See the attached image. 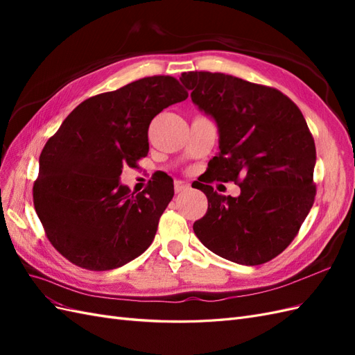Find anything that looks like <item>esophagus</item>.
I'll list each match as a JSON object with an SVG mask.
<instances>
[{
	"label": "esophagus",
	"mask_w": 355,
	"mask_h": 355,
	"mask_svg": "<svg viewBox=\"0 0 355 355\" xmlns=\"http://www.w3.org/2000/svg\"><path fill=\"white\" fill-rule=\"evenodd\" d=\"M189 188V185L184 180H175V191L176 192H182V191H187Z\"/></svg>",
	"instance_id": "34e87169"
}]
</instances>
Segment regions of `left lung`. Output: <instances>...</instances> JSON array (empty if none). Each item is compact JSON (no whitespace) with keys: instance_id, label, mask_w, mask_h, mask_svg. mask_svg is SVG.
<instances>
[{"instance_id":"8db88e82","label":"left lung","mask_w":355,"mask_h":355,"mask_svg":"<svg viewBox=\"0 0 355 355\" xmlns=\"http://www.w3.org/2000/svg\"><path fill=\"white\" fill-rule=\"evenodd\" d=\"M198 108L219 127L218 157L209 178L234 182L239 197L210 185L207 213L194 232L209 250L241 265L274 259L297 235L314 204L315 144L305 118L284 93L220 72H182Z\"/></svg>"}]
</instances>
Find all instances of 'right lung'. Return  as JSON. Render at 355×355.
Listing matches in <instances>:
<instances>
[{"label":"right lung","instance_id":"right-lung-1","mask_svg":"<svg viewBox=\"0 0 355 355\" xmlns=\"http://www.w3.org/2000/svg\"><path fill=\"white\" fill-rule=\"evenodd\" d=\"M187 98L170 75L145 77L85 99L49 139L32 197L46 237L69 262L108 271L151 245L173 179L149 180L135 196L118 178L146 157L153 118Z\"/></svg>","mask_w":355,"mask_h":355}]
</instances>
